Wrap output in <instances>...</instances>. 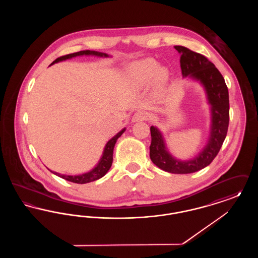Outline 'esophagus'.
<instances>
[{"mask_svg":"<svg viewBox=\"0 0 258 258\" xmlns=\"http://www.w3.org/2000/svg\"><path fill=\"white\" fill-rule=\"evenodd\" d=\"M148 118L147 113L143 112V111H138L136 112L135 115L133 116V122H140V121H144Z\"/></svg>","mask_w":258,"mask_h":258,"instance_id":"1","label":"esophagus"}]
</instances>
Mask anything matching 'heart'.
I'll return each instance as SVG.
<instances>
[{
    "label": "heart",
    "instance_id": "b5f03b06",
    "mask_svg": "<svg viewBox=\"0 0 258 258\" xmlns=\"http://www.w3.org/2000/svg\"><path fill=\"white\" fill-rule=\"evenodd\" d=\"M128 74L138 86H145L154 79L158 90L163 89L169 80L168 70L160 68V63L151 58L133 63L128 69Z\"/></svg>",
    "mask_w": 258,
    "mask_h": 258
}]
</instances>
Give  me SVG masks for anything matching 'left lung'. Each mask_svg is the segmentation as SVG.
Listing matches in <instances>:
<instances>
[{
    "mask_svg": "<svg viewBox=\"0 0 258 258\" xmlns=\"http://www.w3.org/2000/svg\"><path fill=\"white\" fill-rule=\"evenodd\" d=\"M174 48L181 54L180 63L183 77L196 80L205 90L211 112L210 135L207 144L194 159L181 160L172 156L161 132L157 126L152 125L150 158L163 171L188 174L208 166L220 152L228 130L229 96L224 78L212 61L184 46L176 45Z\"/></svg>",
    "mask_w": 258,
    "mask_h": 258,
    "instance_id": "8db88e82",
    "label": "left lung"
}]
</instances>
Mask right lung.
<instances>
[{"mask_svg": "<svg viewBox=\"0 0 258 258\" xmlns=\"http://www.w3.org/2000/svg\"><path fill=\"white\" fill-rule=\"evenodd\" d=\"M84 55L85 56L102 57V58L109 57V55L106 54V53L98 52V51H92V50H84V51H79V52L73 53V54H69V55H66V56H61L60 58L56 59L50 66H52L56 62H59V61H66L68 59H72V58L77 57V56H84ZM124 132H125V127H123L122 131H120L117 135L113 136L110 140L106 143L105 147L103 149V153H102V156H101L100 160L92 170L86 172V173H83V174H79V175H66V174L58 173V172L51 171V170L50 171L52 172L53 174L61 177L62 179L67 180L69 182H73L75 184H87V183L94 182L96 180L102 178L110 169L112 161H113V151H114L115 144L117 142V139L123 135Z\"/></svg>", "mask_w": 258, "mask_h": 258, "instance_id": "add662e5", "label": "right lung"}]
</instances>
